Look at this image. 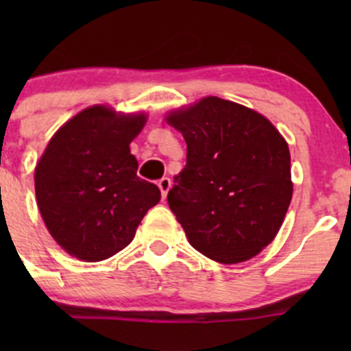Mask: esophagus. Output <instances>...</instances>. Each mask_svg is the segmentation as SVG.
I'll return each instance as SVG.
<instances>
[{
  "instance_id": "1",
  "label": "esophagus",
  "mask_w": 351,
  "mask_h": 351,
  "mask_svg": "<svg viewBox=\"0 0 351 351\" xmlns=\"http://www.w3.org/2000/svg\"><path fill=\"white\" fill-rule=\"evenodd\" d=\"M158 186H159V190H161L162 200H165L166 195H168L169 189H171V182H169V178H161L158 182Z\"/></svg>"
}]
</instances>
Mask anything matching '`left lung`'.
Masks as SVG:
<instances>
[{
    "mask_svg": "<svg viewBox=\"0 0 351 351\" xmlns=\"http://www.w3.org/2000/svg\"><path fill=\"white\" fill-rule=\"evenodd\" d=\"M165 120L186 143L168 205L189 243L217 263L256 256L278 234L292 200L284 136L256 110L219 97L171 110Z\"/></svg>",
    "mask_w": 351,
    "mask_h": 351,
    "instance_id": "left-lung-1",
    "label": "left lung"
}]
</instances>
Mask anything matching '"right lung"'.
<instances>
[{
    "mask_svg": "<svg viewBox=\"0 0 351 351\" xmlns=\"http://www.w3.org/2000/svg\"><path fill=\"white\" fill-rule=\"evenodd\" d=\"M146 122L144 112L93 105L59 127L37 161L38 210L71 256L95 263L122 251L161 198L158 186L137 176L130 154Z\"/></svg>",
    "mask_w": 351,
    "mask_h": 351,
    "instance_id": "add662e5",
    "label": "right lung"
}]
</instances>
